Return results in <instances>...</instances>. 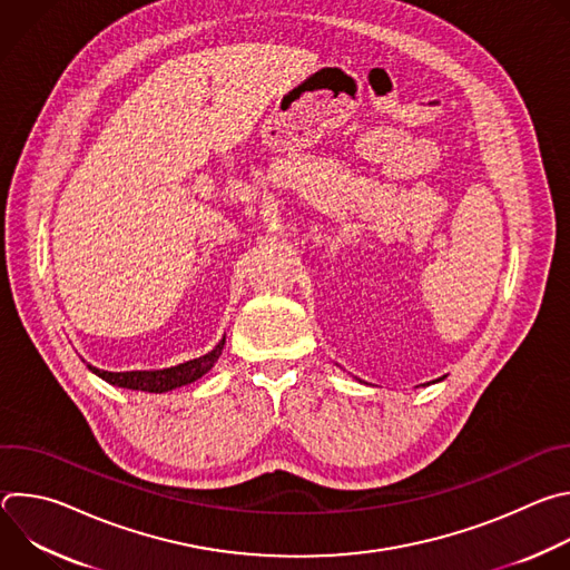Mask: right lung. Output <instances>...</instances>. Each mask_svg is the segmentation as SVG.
<instances>
[{"label":"right lung","instance_id":"1","mask_svg":"<svg viewBox=\"0 0 570 570\" xmlns=\"http://www.w3.org/2000/svg\"><path fill=\"white\" fill-rule=\"evenodd\" d=\"M223 345L225 338L205 356L180 363L176 367H167V370H150V372H106L99 367L88 365L97 376H101L104 381H108L110 385H119V387H128V390H141V392H169L174 387L194 383L196 379H200L203 374H207L214 363L218 361V356L223 354Z\"/></svg>","mask_w":570,"mask_h":570}]
</instances>
